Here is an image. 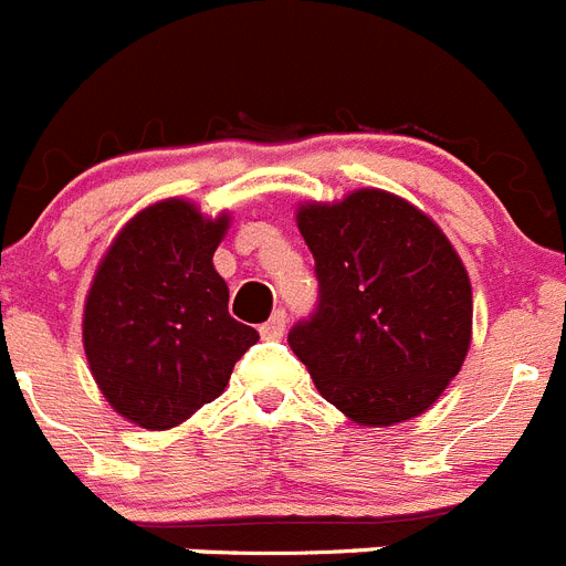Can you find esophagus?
Returning a JSON list of instances; mask_svg holds the SVG:
<instances>
[{
  "mask_svg": "<svg viewBox=\"0 0 566 566\" xmlns=\"http://www.w3.org/2000/svg\"><path fill=\"white\" fill-rule=\"evenodd\" d=\"M284 327H287V313H284V310H276V313L271 315V321H264L262 327H259V333H262V338L276 340L284 335Z\"/></svg>",
  "mask_w": 566,
  "mask_h": 566,
  "instance_id": "obj_1",
  "label": "esophagus"
}]
</instances>
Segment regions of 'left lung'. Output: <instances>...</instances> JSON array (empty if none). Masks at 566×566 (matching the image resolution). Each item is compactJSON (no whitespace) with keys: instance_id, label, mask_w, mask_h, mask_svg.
Returning a JSON list of instances; mask_svg holds the SVG:
<instances>
[{"instance_id":"left-lung-1","label":"left lung","mask_w":566,"mask_h":566,"mask_svg":"<svg viewBox=\"0 0 566 566\" xmlns=\"http://www.w3.org/2000/svg\"><path fill=\"white\" fill-rule=\"evenodd\" d=\"M295 222L321 295L287 344L318 395L369 429L420 417L471 346V279L460 253L429 213L380 188L304 202Z\"/></svg>"}]
</instances>
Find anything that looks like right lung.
Instances as JSON below:
<instances>
[{
	"label": "right lung",
	"mask_w": 566,
	"mask_h": 566,
	"mask_svg": "<svg viewBox=\"0 0 566 566\" xmlns=\"http://www.w3.org/2000/svg\"><path fill=\"white\" fill-rule=\"evenodd\" d=\"M231 213L169 197L112 239L84 302V353L106 403L149 431L217 400L259 333L228 313L213 251Z\"/></svg>",
	"instance_id": "add662e5"
}]
</instances>
